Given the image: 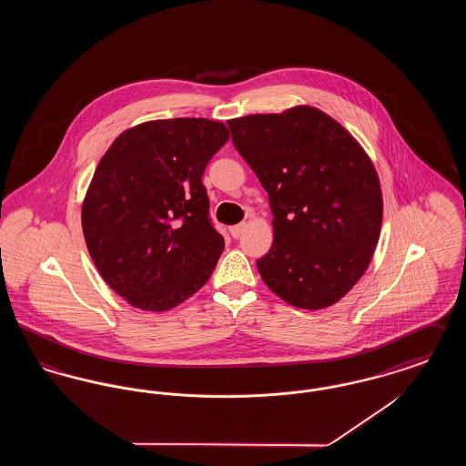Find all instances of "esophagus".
Masks as SVG:
<instances>
[{"mask_svg":"<svg viewBox=\"0 0 466 466\" xmlns=\"http://www.w3.org/2000/svg\"><path fill=\"white\" fill-rule=\"evenodd\" d=\"M244 228H246V223H238V225L230 227V228H228V232H230V236H232L234 239H238V238L243 234Z\"/></svg>","mask_w":466,"mask_h":466,"instance_id":"34e87169","label":"esophagus"}]
</instances>
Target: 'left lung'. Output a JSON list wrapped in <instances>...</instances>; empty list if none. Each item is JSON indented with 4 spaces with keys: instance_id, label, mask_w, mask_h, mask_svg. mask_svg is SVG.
<instances>
[{
    "instance_id": "obj_1",
    "label": "left lung",
    "mask_w": 466,
    "mask_h": 466,
    "mask_svg": "<svg viewBox=\"0 0 466 466\" xmlns=\"http://www.w3.org/2000/svg\"><path fill=\"white\" fill-rule=\"evenodd\" d=\"M227 126L274 215V243L257 260L264 283L289 306H332L363 276L379 241L382 196L374 164L318 108L248 115Z\"/></svg>"
}]
</instances>
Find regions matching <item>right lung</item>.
<instances>
[{"label": "right lung", "instance_id": "1", "mask_svg": "<svg viewBox=\"0 0 466 466\" xmlns=\"http://www.w3.org/2000/svg\"><path fill=\"white\" fill-rule=\"evenodd\" d=\"M228 131L169 118L120 134L99 160L82 206L94 266L131 306L177 308L206 285L222 255L202 175Z\"/></svg>", "mask_w": 466, "mask_h": 466}]
</instances>
